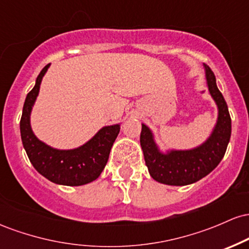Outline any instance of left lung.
<instances>
[{
    "label": "left lung",
    "instance_id": "obj_1",
    "mask_svg": "<svg viewBox=\"0 0 249 249\" xmlns=\"http://www.w3.org/2000/svg\"><path fill=\"white\" fill-rule=\"evenodd\" d=\"M208 91L218 105V121L213 132L204 144L192 150H172L161 153L154 142L153 134L142 124L141 145L145 164L151 177L158 182L172 186H185L198 181L219 165L230 142L232 123L227 104L216 87L215 76L208 65L204 64Z\"/></svg>",
    "mask_w": 249,
    "mask_h": 249
}]
</instances>
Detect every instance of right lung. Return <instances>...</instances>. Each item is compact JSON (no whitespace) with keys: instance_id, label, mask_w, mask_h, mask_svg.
<instances>
[{"instance_id":"right-lung-1","label":"right lung","mask_w":249,"mask_h":249,"mask_svg":"<svg viewBox=\"0 0 249 249\" xmlns=\"http://www.w3.org/2000/svg\"><path fill=\"white\" fill-rule=\"evenodd\" d=\"M50 64L43 68L36 84L27 95L19 128L25 152L38 173L55 184L81 186L101 176L107 165L111 147L118 136L121 125L104 126L88 142L73 150H56L39 141L30 126V113L38 96L43 76Z\"/></svg>"}]
</instances>
